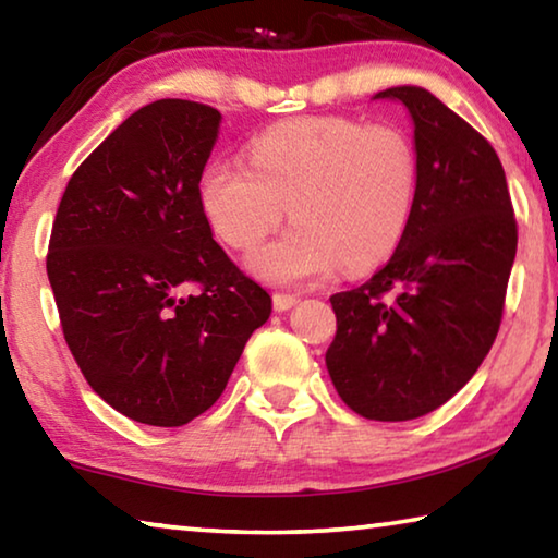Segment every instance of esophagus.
I'll list each match as a JSON object with an SVG mask.
<instances>
[{
    "mask_svg": "<svg viewBox=\"0 0 558 558\" xmlns=\"http://www.w3.org/2000/svg\"><path fill=\"white\" fill-rule=\"evenodd\" d=\"M300 302L298 295H288V292H276L272 295V307L278 310V313H286V310H292Z\"/></svg>",
    "mask_w": 558,
    "mask_h": 558,
    "instance_id": "obj_1",
    "label": "esophagus"
}]
</instances>
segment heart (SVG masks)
I'll return each instance as SVG.
<instances>
[{"label": "heart", "mask_w": 558, "mask_h": 558, "mask_svg": "<svg viewBox=\"0 0 558 558\" xmlns=\"http://www.w3.org/2000/svg\"><path fill=\"white\" fill-rule=\"evenodd\" d=\"M415 194L411 137L349 118L280 122L248 145V167L216 159L199 179L206 221L235 251L256 248L288 206L295 226L248 258L278 286L381 266L409 231Z\"/></svg>", "instance_id": "heart-1"}]
</instances>
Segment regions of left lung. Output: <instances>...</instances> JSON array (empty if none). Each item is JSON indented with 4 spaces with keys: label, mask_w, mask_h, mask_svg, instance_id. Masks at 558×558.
Masks as SVG:
<instances>
[{
    "label": "left lung",
    "mask_w": 558,
    "mask_h": 558,
    "mask_svg": "<svg viewBox=\"0 0 558 558\" xmlns=\"http://www.w3.org/2000/svg\"><path fill=\"white\" fill-rule=\"evenodd\" d=\"M413 120L418 194L391 260L329 298L337 335L325 362L349 409L411 421L465 386L502 323L517 256L512 199L493 145L421 86L379 90Z\"/></svg>",
    "instance_id": "obj_1"
}]
</instances>
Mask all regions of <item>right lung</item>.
Here are the masks:
<instances>
[{
	"label": "right lung",
	"instance_id": "obj_1",
	"mask_svg": "<svg viewBox=\"0 0 558 558\" xmlns=\"http://www.w3.org/2000/svg\"><path fill=\"white\" fill-rule=\"evenodd\" d=\"M219 128L202 102H149L75 169L56 211L46 272L65 344L90 389L147 426L211 409L272 310L202 211Z\"/></svg>",
	"mask_w": 558,
	"mask_h": 558
}]
</instances>
